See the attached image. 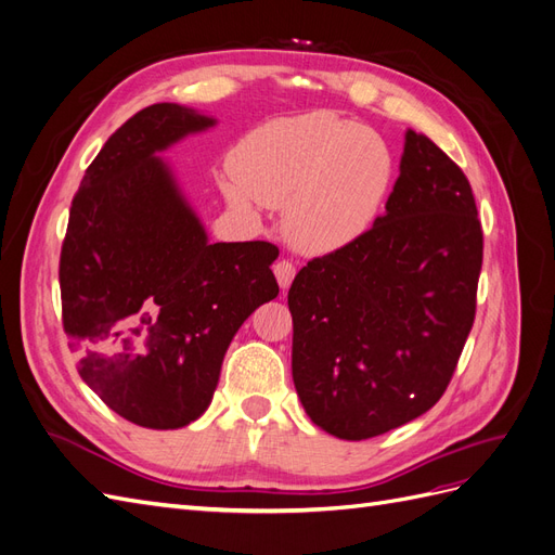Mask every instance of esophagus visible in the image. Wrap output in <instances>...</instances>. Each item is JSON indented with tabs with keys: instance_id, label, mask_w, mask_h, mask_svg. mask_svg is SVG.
<instances>
[{
	"instance_id": "1",
	"label": "esophagus",
	"mask_w": 555,
	"mask_h": 555,
	"mask_svg": "<svg viewBox=\"0 0 555 555\" xmlns=\"http://www.w3.org/2000/svg\"><path fill=\"white\" fill-rule=\"evenodd\" d=\"M273 273H275L278 282H280V287L287 289L289 284H292V280H294V275H296V266L289 259H280L273 266Z\"/></svg>"
}]
</instances>
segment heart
Returning a JSON list of instances; mask_svg holds the SVG:
<instances>
[{
    "label": "heart",
    "mask_w": 555,
    "mask_h": 555,
    "mask_svg": "<svg viewBox=\"0 0 555 555\" xmlns=\"http://www.w3.org/2000/svg\"><path fill=\"white\" fill-rule=\"evenodd\" d=\"M224 184L229 204L255 217L284 206L287 238L308 251H333L375 222L391 188L393 162L375 131L328 111L280 117L249 131Z\"/></svg>",
    "instance_id": "heart-1"
}]
</instances>
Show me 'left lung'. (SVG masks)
<instances>
[{
	"instance_id": "8db88e82",
	"label": "left lung",
	"mask_w": 555,
	"mask_h": 555,
	"mask_svg": "<svg viewBox=\"0 0 555 555\" xmlns=\"http://www.w3.org/2000/svg\"><path fill=\"white\" fill-rule=\"evenodd\" d=\"M481 257L465 173L410 129L386 215L292 282V375L312 424L367 440L428 412L475 324Z\"/></svg>"
}]
</instances>
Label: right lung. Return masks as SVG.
<instances>
[{
  "label": "right lung",
  "mask_w": 555,
  "mask_h": 555,
  "mask_svg": "<svg viewBox=\"0 0 555 555\" xmlns=\"http://www.w3.org/2000/svg\"><path fill=\"white\" fill-rule=\"evenodd\" d=\"M212 125L178 104L129 117L82 176L62 243V324L78 375L143 428H182L204 414L233 335L280 292V249L208 243L157 157Z\"/></svg>",
  "instance_id": "right-lung-1"
}]
</instances>
